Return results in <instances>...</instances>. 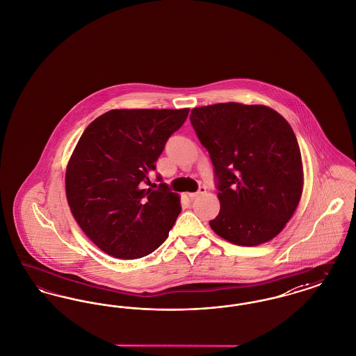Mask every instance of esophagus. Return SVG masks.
Returning a JSON list of instances; mask_svg holds the SVG:
<instances>
[{
	"label": "esophagus",
	"mask_w": 356,
	"mask_h": 356,
	"mask_svg": "<svg viewBox=\"0 0 356 356\" xmlns=\"http://www.w3.org/2000/svg\"><path fill=\"white\" fill-rule=\"evenodd\" d=\"M205 192H207L205 186H200L197 192H193V193H188V195H189V197H191V199H196V197H199V196H202V195H204Z\"/></svg>",
	"instance_id": "obj_1"
}]
</instances>
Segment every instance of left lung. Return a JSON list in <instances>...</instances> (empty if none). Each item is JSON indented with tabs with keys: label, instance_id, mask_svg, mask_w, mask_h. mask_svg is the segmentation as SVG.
Wrapping results in <instances>:
<instances>
[{
	"label": "left lung",
	"instance_id": "left-lung-1",
	"mask_svg": "<svg viewBox=\"0 0 356 356\" xmlns=\"http://www.w3.org/2000/svg\"><path fill=\"white\" fill-rule=\"evenodd\" d=\"M191 124L215 170L219 236L254 247L276 236L303 191L300 148L291 125L264 105L221 102L195 108Z\"/></svg>",
	"mask_w": 356,
	"mask_h": 356
}]
</instances>
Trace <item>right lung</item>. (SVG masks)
<instances>
[{
    "mask_svg": "<svg viewBox=\"0 0 356 356\" xmlns=\"http://www.w3.org/2000/svg\"><path fill=\"white\" fill-rule=\"evenodd\" d=\"M189 109H113L88 125L69 160L65 189L85 235L118 259L152 254L181 205L165 183L143 189ZM160 179V176H157Z\"/></svg>",
    "mask_w": 356,
    "mask_h": 356,
    "instance_id": "1",
    "label": "right lung"
}]
</instances>
